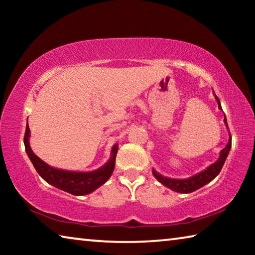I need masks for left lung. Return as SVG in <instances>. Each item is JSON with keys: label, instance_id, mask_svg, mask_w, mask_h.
I'll return each instance as SVG.
<instances>
[{"label": "left lung", "instance_id": "1", "mask_svg": "<svg viewBox=\"0 0 255 255\" xmlns=\"http://www.w3.org/2000/svg\"><path fill=\"white\" fill-rule=\"evenodd\" d=\"M215 99L217 100L219 109L223 110L221 102H219V99L217 98L216 94H215ZM224 123H225V125L227 126L226 117H224ZM231 147H232V136L230 133V139H228V143L225 147L221 150V155H219V158L217 159V161L211 164V165H209L205 171L199 172V173L195 174L193 176H191V178H188V179L166 178V176H163L162 174L157 173V172L154 169H153V174L155 178L158 180V182H161L163 185H165V187H167L169 189L173 190V191L180 192V193L193 192V191H196V190L200 189L201 187H204V185H206L207 183H209L211 180H214L216 176L219 174V172H221L224 163H225V161H226L227 155H228V153H230Z\"/></svg>", "mask_w": 255, "mask_h": 255}]
</instances>
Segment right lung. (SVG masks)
<instances>
[{"label": "right lung", "instance_id": "right-lung-1", "mask_svg": "<svg viewBox=\"0 0 255 255\" xmlns=\"http://www.w3.org/2000/svg\"><path fill=\"white\" fill-rule=\"evenodd\" d=\"M29 137H30V129L27 124L24 132V147L27 152L30 161L33 164L34 169L38 172L42 179L49 184L58 188L63 191H66L71 195L74 196H84L93 192L94 190L98 189L100 185L106 183L108 179L110 178L112 172L115 170L116 156L118 152V145H114L111 149V157L105 165L101 166L100 169L91 172H73L55 169V167L49 166L48 164L45 163L42 159L37 156L32 152L31 147L29 145Z\"/></svg>", "mask_w": 255, "mask_h": 255}]
</instances>
